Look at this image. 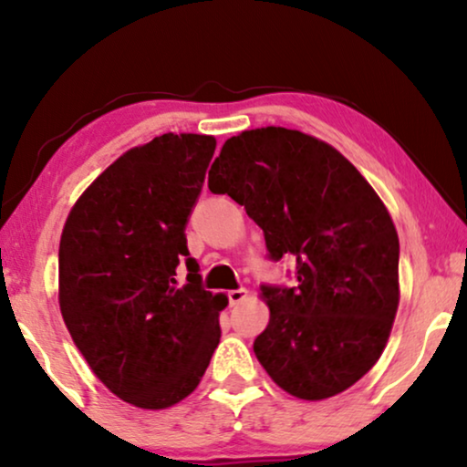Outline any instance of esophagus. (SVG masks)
Listing matches in <instances>:
<instances>
[{"label": "esophagus", "instance_id": "1", "mask_svg": "<svg viewBox=\"0 0 467 467\" xmlns=\"http://www.w3.org/2000/svg\"><path fill=\"white\" fill-rule=\"evenodd\" d=\"M227 299H229V306H238L240 302H244V299H246V289L227 291Z\"/></svg>", "mask_w": 467, "mask_h": 467}]
</instances>
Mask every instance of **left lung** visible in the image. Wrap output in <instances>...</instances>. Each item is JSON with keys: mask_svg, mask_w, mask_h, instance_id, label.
<instances>
[{"mask_svg": "<svg viewBox=\"0 0 467 467\" xmlns=\"http://www.w3.org/2000/svg\"><path fill=\"white\" fill-rule=\"evenodd\" d=\"M208 189L244 206L267 257L296 261L291 286L261 285L270 323L253 348L265 372L302 400L355 385L400 302V240L380 197L334 146L285 127L229 138Z\"/></svg>", "mask_w": 467, "mask_h": 467, "instance_id": "8db88e82", "label": "left lung"}]
</instances>
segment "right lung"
I'll list each match as a JSON object with an SVG mask.
<instances>
[{"instance_id":"obj_1","label":"right lung","mask_w":467,"mask_h":467,"mask_svg":"<svg viewBox=\"0 0 467 467\" xmlns=\"http://www.w3.org/2000/svg\"><path fill=\"white\" fill-rule=\"evenodd\" d=\"M214 149L213 136L163 133L127 150L61 234L59 306L72 340L117 398L146 410L187 398L219 347L227 297L203 289L184 235Z\"/></svg>"}]
</instances>
